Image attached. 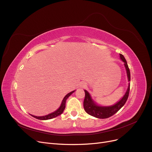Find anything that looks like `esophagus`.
<instances>
[{"instance_id": "34e87169", "label": "esophagus", "mask_w": 152, "mask_h": 152, "mask_svg": "<svg viewBox=\"0 0 152 152\" xmlns=\"http://www.w3.org/2000/svg\"><path fill=\"white\" fill-rule=\"evenodd\" d=\"M86 86V85H84V84H83L82 86H83V87H84V86Z\"/></svg>"}]
</instances>
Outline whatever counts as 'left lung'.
Returning <instances> with one entry per match:
<instances>
[{"label":"left lung","mask_w":152,"mask_h":152,"mask_svg":"<svg viewBox=\"0 0 152 152\" xmlns=\"http://www.w3.org/2000/svg\"><path fill=\"white\" fill-rule=\"evenodd\" d=\"M120 56L121 59L124 62V64L126 67V70L127 72V76L128 78V81H130V72L128 64L126 63V61L121 54H120ZM130 84L129 83L128 88L127 89V91L124 95V96L122 98V99L118 102L116 104L111 106H99L95 104L92 99L91 98L90 95L88 93V92L85 90V97L84 99L83 106L84 108H85V111L89 115H90L93 116H94L98 118H107L111 116L115 115L116 113L118 111L124 104L126 102L127 99L129 96V93H130Z\"/></svg>","instance_id":"1"}]
</instances>
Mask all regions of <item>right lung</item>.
I'll list each match as a JSON object with an SVG mask.
<instances>
[{
	"label": "right lung",
	"mask_w": 152,
	"mask_h": 152,
	"mask_svg": "<svg viewBox=\"0 0 152 152\" xmlns=\"http://www.w3.org/2000/svg\"><path fill=\"white\" fill-rule=\"evenodd\" d=\"M75 91H73L69 93H68L67 94H66L65 97L64 98L63 102H62V103H61V105L59 107V108L58 110H56V111L53 112V113H50V114H49L48 115H46V116H34V115H31L32 116L34 117L35 118H37L38 120H50V119H52V118H54L58 116L59 115H60L61 114L63 113V112L64 111V110L65 109V107H66V99H67V98H68L70 95L74 92Z\"/></svg>",
	"instance_id": "add662e5"
}]
</instances>
